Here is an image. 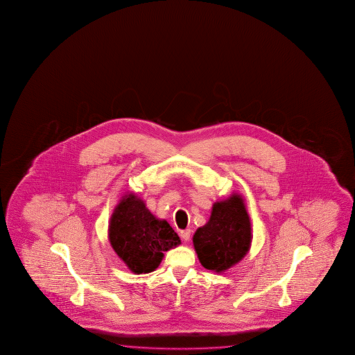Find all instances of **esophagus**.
Wrapping results in <instances>:
<instances>
[{"label": "esophagus", "mask_w": 355, "mask_h": 355, "mask_svg": "<svg viewBox=\"0 0 355 355\" xmlns=\"http://www.w3.org/2000/svg\"><path fill=\"white\" fill-rule=\"evenodd\" d=\"M180 236L182 240L189 241L191 237V231L190 230H182V231H180Z\"/></svg>", "instance_id": "34e87169"}]
</instances>
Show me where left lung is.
<instances>
[{
    "label": "left lung",
    "instance_id": "8db88e82",
    "mask_svg": "<svg viewBox=\"0 0 355 355\" xmlns=\"http://www.w3.org/2000/svg\"><path fill=\"white\" fill-rule=\"evenodd\" d=\"M252 241L251 221L241 195L217 201L210 220L193 234V242L201 265L221 273L246 256Z\"/></svg>",
    "mask_w": 355,
    "mask_h": 355
}]
</instances>
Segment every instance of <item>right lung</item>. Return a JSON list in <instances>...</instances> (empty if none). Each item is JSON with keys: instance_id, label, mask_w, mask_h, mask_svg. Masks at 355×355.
<instances>
[{"instance_id": "add662e5", "label": "right lung", "mask_w": 355, "mask_h": 355, "mask_svg": "<svg viewBox=\"0 0 355 355\" xmlns=\"http://www.w3.org/2000/svg\"><path fill=\"white\" fill-rule=\"evenodd\" d=\"M109 241L115 253L135 275L157 270L164 252L181 243L165 220H159L134 193L116 205L109 223Z\"/></svg>"}]
</instances>
